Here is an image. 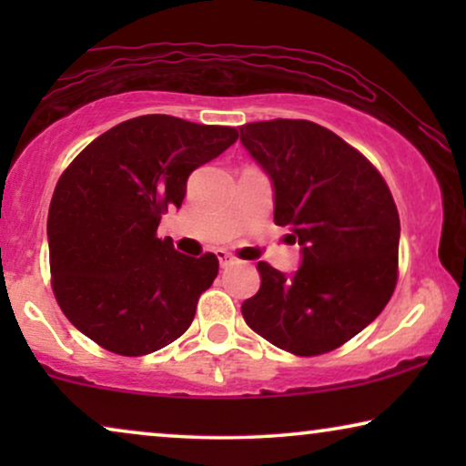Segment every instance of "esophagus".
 <instances>
[{
  "label": "esophagus",
  "mask_w": 466,
  "mask_h": 466,
  "mask_svg": "<svg viewBox=\"0 0 466 466\" xmlns=\"http://www.w3.org/2000/svg\"><path fill=\"white\" fill-rule=\"evenodd\" d=\"M216 257H218L222 269H225V267H228V265H233V257L227 250H216Z\"/></svg>",
  "instance_id": "34e87169"
}]
</instances>
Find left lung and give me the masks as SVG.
<instances>
[{"mask_svg": "<svg viewBox=\"0 0 466 466\" xmlns=\"http://www.w3.org/2000/svg\"><path fill=\"white\" fill-rule=\"evenodd\" d=\"M239 133L273 184V220L301 246L292 276L260 260V289L241 314L286 352H330L371 324L397 286L400 222L390 188L359 150L309 120L248 123Z\"/></svg>", "mask_w": 466, "mask_h": 466, "instance_id": "1", "label": "left lung"}]
</instances>
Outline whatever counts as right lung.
<instances>
[{"label":"right lung","instance_id":"add662e5","mask_svg":"<svg viewBox=\"0 0 466 466\" xmlns=\"http://www.w3.org/2000/svg\"><path fill=\"white\" fill-rule=\"evenodd\" d=\"M235 139L233 127L146 114L101 133L63 171L48 209L50 276L63 314L88 339L144 356L190 327L218 258L176 252L157 228L182 206L188 176Z\"/></svg>","mask_w":466,"mask_h":466}]
</instances>
